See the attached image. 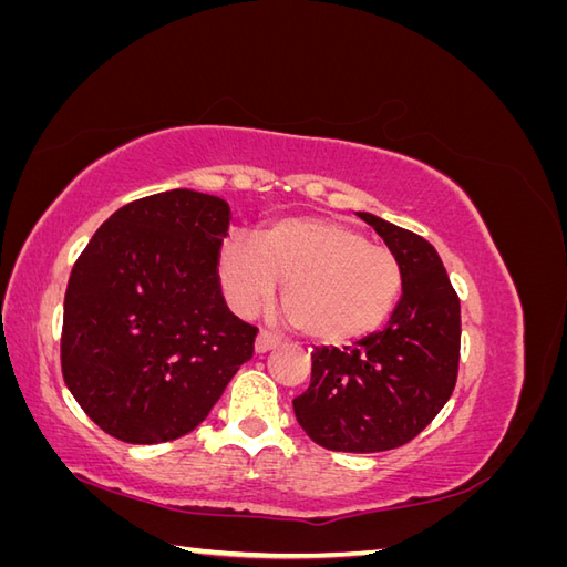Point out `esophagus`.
Returning a JSON list of instances; mask_svg holds the SVG:
<instances>
[{"label": "esophagus", "instance_id": "esophagus-1", "mask_svg": "<svg viewBox=\"0 0 567 567\" xmlns=\"http://www.w3.org/2000/svg\"><path fill=\"white\" fill-rule=\"evenodd\" d=\"M279 338L274 336V333H269V331H260L257 333V338H255V352H260V354H265V352H269V350H274L279 346Z\"/></svg>", "mask_w": 567, "mask_h": 567}]
</instances>
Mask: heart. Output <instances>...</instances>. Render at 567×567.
<instances>
[{"instance_id":"heart-1","label":"heart","mask_w":567,"mask_h":567,"mask_svg":"<svg viewBox=\"0 0 567 567\" xmlns=\"http://www.w3.org/2000/svg\"><path fill=\"white\" fill-rule=\"evenodd\" d=\"M219 279L238 315L277 293L298 329L326 346L364 338L390 317L404 271L400 257L352 225L329 217H288L260 238L229 236L219 248Z\"/></svg>"}]
</instances>
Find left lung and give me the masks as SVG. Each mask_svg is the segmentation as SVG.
Listing matches in <instances>:
<instances>
[{
    "label": "left lung",
    "mask_w": 567,
    "mask_h": 567,
    "mask_svg": "<svg viewBox=\"0 0 567 567\" xmlns=\"http://www.w3.org/2000/svg\"><path fill=\"white\" fill-rule=\"evenodd\" d=\"M357 215L400 257L402 298L383 331L312 354V381L293 400V411L321 447L371 454L414 440L452 398L461 305L437 250L423 236L371 213Z\"/></svg>",
    "instance_id": "8db88e82"
}]
</instances>
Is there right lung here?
<instances>
[{
    "label": "right lung",
    "mask_w": 567,
    "mask_h": 567,
    "mask_svg": "<svg viewBox=\"0 0 567 567\" xmlns=\"http://www.w3.org/2000/svg\"><path fill=\"white\" fill-rule=\"evenodd\" d=\"M227 200L192 188L115 210L71 271L61 369L101 431L130 444L192 433L210 414L257 329L229 312L219 286Z\"/></svg>",
    "instance_id": "right-lung-1"
}]
</instances>
